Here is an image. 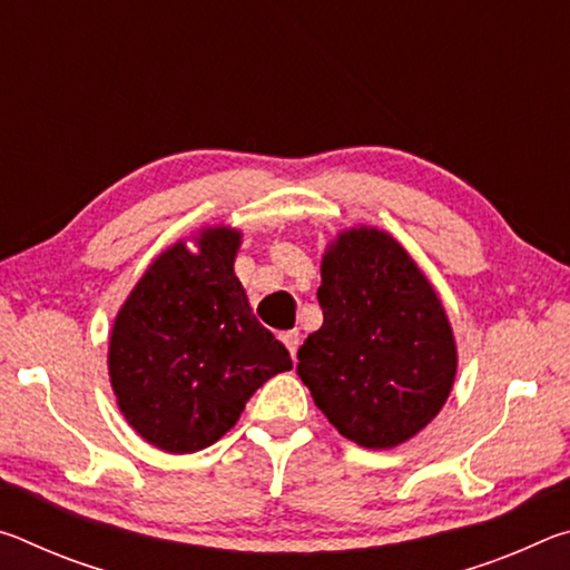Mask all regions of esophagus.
<instances>
[{
	"mask_svg": "<svg viewBox=\"0 0 570 570\" xmlns=\"http://www.w3.org/2000/svg\"><path fill=\"white\" fill-rule=\"evenodd\" d=\"M282 342L286 344V350H288V354H292V356H294V360H296L298 344H302V334H298L296 330H292V332H284V334H282Z\"/></svg>",
	"mask_w": 570,
	"mask_h": 570,
	"instance_id": "esophagus-1",
	"label": "esophagus"
}]
</instances>
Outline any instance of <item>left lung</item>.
I'll return each instance as SVG.
<instances>
[{
  "instance_id": "1",
  "label": "left lung",
  "mask_w": 570,
  "mask_h": 570,
  "mask_svg": "<svg viewBox=\"0 0 570 570\" xmlns=\"http://www.w3.org/2000/svg\"><path fill=\"white\" fill-rule=\"evenodd\" d=\"M324 324L296 372L340 435L397 448L438 417L458 372L440 296L387 230H342L322 258Z\"/></svg>"
}]
</instances>
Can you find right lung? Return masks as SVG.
<instances>
[{"label":"right lung","mask_w":570,"mask_h":570,"mask_svg":"<svg viewBox=\"0 0 570 570\" xmlns=\"http://www.w3.org/2000/svg\"><path fill=\"white\" fill-rule=\"evenodd\" d=\"M148 266L110 332L108 370L122 417L166 452H198L238 422L292 356L250 312L234 274L240 230L200 228Z\"/></svg>","instance_id":"obj_1"}]
</instances>
